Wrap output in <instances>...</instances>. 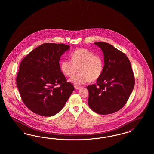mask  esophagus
Segmentation results:
<instances>
[{
    "label": "esophagus",
    "mask_w": 154,
    "mask_h": 154,
    "mask_svg": "<svg viewBox=\"0 0 154 154\" xmlns=\"http://www.w3.org/2000/svg\"><path fill=\"white\" fill-rule=\"evenodd\" d=\"M74 88H75V89H80L81 88V87H80V86L75 85V86H74Z\"/></svg>",
    "instance_id": "esophagus-1"
}]
</instances>
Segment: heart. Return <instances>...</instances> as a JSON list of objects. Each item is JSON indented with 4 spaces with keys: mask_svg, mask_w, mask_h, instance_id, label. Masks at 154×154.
Listing matches in <instances>:
<instances>
[{
    "mask_svg": "<svg viewBox=\"0 0 154 154\" xmlns=\"http://www.w3.org/2000/svg\"><path fill=\"white\" fill-rule=\"evenodd\" d=\"M72 60L65 59L60 63L63 73L72 77L79 70L70 81L76 85L84 84L89 81L97 80L102 75L104 67L102 58L85 48L76 50L71 54Z\"/></svg>",
    "mask_w": 154,
    "mask_h": 154,
    "instance_id": "obj_1",
    "label": "heart"
}]
</instances>
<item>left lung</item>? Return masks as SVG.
Here are the masks:
<instances>
[{"mask_svg": "<svg viewBox=\"0 0 154 154\" xmlns=\"http://www.w3.org/2000/svg\"><path fill=\"white\" fill-rule=\"evenodd\" d=\"M94 44L104 55L103 71L96 84L88 86V105L99 114H110L121 109L132 94L134 77L127 56L105 42Z\"/></svg>", "mask_w": 154, "mask_h": 154, "instance_id": "8db88e82", "label": "left lung"}]
</instances>
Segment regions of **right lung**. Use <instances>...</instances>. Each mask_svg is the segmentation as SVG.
Segmentation results:
<instances>
[{
	"label": "right lung",
	"mask_w": 154,
	"mask_h": 154,
	"mask_svg": "<svg viewBox=\"0 0 154 154\" xmlns=\"http://www.w3.org/2000/svg\"><path fill=\"white\" fill-rule=\"evenodd\" d=\"M70 49L64 44L44 43L22 59L16 82L22 102L34 113L51 117L63 109L74 90L60 70L59 60Z\"/></svg>",
	"instance_id": "1"
}]
</instances>
